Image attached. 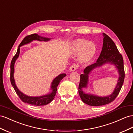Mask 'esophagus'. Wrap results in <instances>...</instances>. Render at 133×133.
Segmentation results:
<instances>
[{
  "mask_svg": "<svg viewBox=\"0 0 133 133\" xmlns=\"http://www.w3.org/2000/svg\"><path fill=\"white\" fill-rule=\"evenodd\" d=\"M78 67H79V66H78L77 64H74L70 67V70L71 71H75L77 69Z\"/></svg>",
  "mask_w": 133,
  "mask_h": 133,
  "instance_id": "esophagus-1",
  "label": "esophagus"
}]
</instances>
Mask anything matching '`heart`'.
Wrapping results in <instances>:
<instances>
[{
  "label": "heart",
  "instance_id": "heart-1",
  "mask_svg": "<svg viewBox=\"0 0 133 133\" xmlns=\"http://www.w3.org/2000/svg\"><path fill=\"white\" fill-rule=\"evenodd\" d=\"M72 51L74 54H79L81 61H87L91 58L96 52V46L90 42L84 39L74 41L72 45Z\"/></svg>",
  "mask_w": 133,
  "mask_h": 133
}]
</instances>
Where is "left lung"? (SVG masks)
I'll use <instances>...</instances> for the list:
<instances>
[{"label":"left lung","instance_id":"obj_1","mask_svg":"<svg viewBox=\"0 0 133 133\" xmlns=\"http://www.w3.org/2000/svg\"><path fill=\"white\" fill-rule=\"evenodd\" d=\"M103 46L97 62L87 66L84 69V73L80 75V81L79 86V96L84 103L91 106L103 105L114 101L120 92L125 78L123 58L119 53L113 40L104 33H103ZM107 64L114 65L119 73L118 83L113 92L110 95L104 97L98 96L90 93H85L83 89L87 88L90 73L96 68Z\"/></svg>","mask_w":133,"mask_h":133}]
</instances>
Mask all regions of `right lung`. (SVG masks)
<instances>
[{
    "mask_svg": "<svg viewBox=\"0 0 133 133\" xmlns=\"http://www.w3.org/2000/svg\"><path fill=\"white\" fill-rule=\"evenodd\" d=\"M50 39L51 38L43 37L36 34H31V35H30L27 36L23 39V40L22 41V42L20 43L16 54L12 59L11 63V77H10V78H11V84L13 88H14L15 90L16 91L17 94L18 95V96L19 97L20 99L22 100V101L25 102V103H29L34 105H44L49 103L50 102H51L53 100L54 97H55L57 90V87L58 85V84L61 82V81L66 76V74L63 73L59 75H58L57 77L54 78L53 80L52 83H51V91L48 94L43 95V96H42L32 97L27 96V95L23 93L21 91H20L16 85L15 80L14 79L15 64L16 60L17 59L19 55L20 47L24 45H26V44H29L34 40H37L40 41V42H48Z\"/></svg>",
    "mask_w": 133,
    "mask_h": 133,
    "instance_id": "1",
    "label": "right lung"
}]
</instances>
